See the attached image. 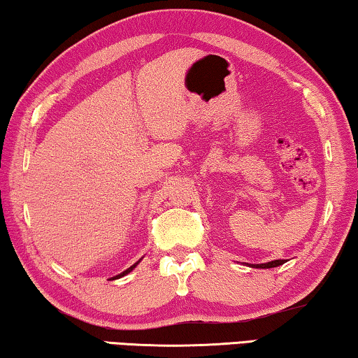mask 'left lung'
Segmentation results:
<instances>
[{"instance_id": "obj_1", "label": "left lung", "mask_w": 358, "mask_h": 358, "mask_svg": "<svg viewBox=\"0 0 358 358\" xmlns=\"http://www.w3.org/2000/svg\"><path fill=\"white\" fill-rule=\"evenodd\" d=\"M285 263L284 260H274V262H268V263H260V265H252V268H274V266H279Z\"/></svg>"}]
</instances>
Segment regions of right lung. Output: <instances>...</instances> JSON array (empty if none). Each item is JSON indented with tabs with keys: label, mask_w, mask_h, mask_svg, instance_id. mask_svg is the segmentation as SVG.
Masks as SVG:
<instances>
[{
	"label": "right lung",
	"mask_w": 358,
	"mask_h": 358,
	"mask_svg": "<svg viewBox=\"0 0 358 358\" xmlns=\"http://www.w3.org/2000/svg\"><path fill=\"white\" fill-rule=\"evenodd\" d=\"M138 265V263H134V265L133 266H130V268H128L127 269V271H124V273H122V274H119V276H115V278H113V279H119V278H122V276H125V274H128V273H130L131 271V269L134 268V266H136Z\"/></svg>",
	"instance_id": "add662e5"
}]
</instances>
